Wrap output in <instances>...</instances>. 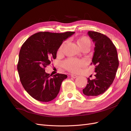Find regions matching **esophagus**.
I'll return each instance as SVG.
<instances>
[{"mask_svg": "<svg viewBox=\"0 0 131 131\" xmlns=\"http://www.w3.org/2000/svg\"><path fill=\"white\" fill-rule=\"evenodd\" d=\"M71 77L73 78H76L78 77V76L77 75H75V74H71Z\"/></svg>", "mask_w": 131, "mask_h": 131, "instance_id": "1", "label": "esophagus"}]
</instances>
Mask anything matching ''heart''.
<instances>
[{"mask_svg":"<svg viewBox=\"0 0 131 131\" xmlns=\"http://www.w3.org/2000/svg\"><path fill=\"white\" fill-rule=\"evenodd\" d=\"M77 43L81 49L84 47H90L91 46V41L90 39L87 37H82L80 38L78 40ZM64 44L65 42H63L61 46L59 47L58 51V53L62 52L63 47ZM86 64V61L85 60H83V59L71 58L65 61L63 63L62 65L66 69L70 71V72L77 73L79 72L80 70L81 67L85 66Z\"/></svg>","mask_w":131,"mask_h":131,"instance_id":"heart-1","label":"heart"}]
</instances>
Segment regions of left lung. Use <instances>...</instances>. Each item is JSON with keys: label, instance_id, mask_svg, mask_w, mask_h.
Here are the masks:
<instances>
[{"label": "left lung", "instance_id": "1", "mask_svg": "<svg viewBox=\"0 0 131 131\" xmlns=\"http://www.w3.org/2000/svg\"><path fill=\"white\" fill-rule=\"evenodd\" d=\"M89 37L95 44L91 64L95 66L94 79H88V84L82 90L88 96H97L108 89L115 78L119 64L116 47L106 35L97 31H89Z\"/></svg>", "mask_w": 131, "mask_h": 131}]
</instances>
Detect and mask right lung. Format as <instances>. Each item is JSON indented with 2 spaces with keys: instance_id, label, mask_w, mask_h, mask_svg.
Listing matches in <instances>:
<instances>
[{
  "instance_id": "add662e5",
  "label": "right lung",
  "mask_w": 131,
  "mask_h": 131,
  "mask_svg": "<svg viewBox=\"0 0 131 131\" xmlns=\"http://www.w3.org/2000/svg\"><path fill=\"white\" fill-rule=\"evenodd\" d=\"M74 31L63 33L38 32L23 43L19 53L17 70L23 88L37 101L47 102L56 98L67 75H51L45 68L56 58L59 47Z\"/></svg>"
}]
</instances>
